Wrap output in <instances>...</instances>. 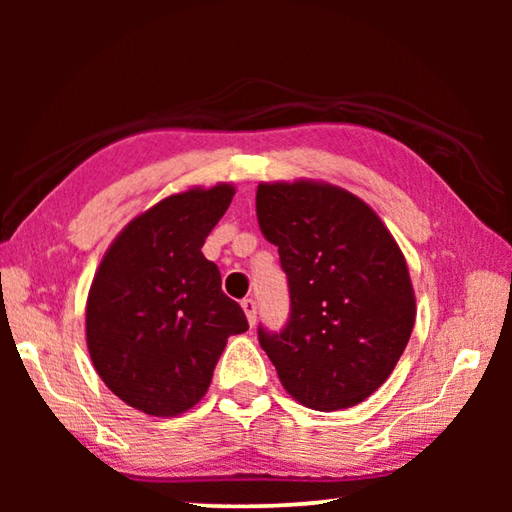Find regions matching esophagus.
Masks as SVG:
<instances>
[{
  "label": "esophagus",
  "instance_id": "esophagus-1",
  "mask_svg": "<svg viewBox=\"0 0 512 512\" xmlns=\"http://www.w3.org/2000/svg\"><path fill=\"white\" fill-rule=\"evenodd\" d=\"M241 307H244V311H246L248 323L255 325V320H257V302L253 298H244V300H241Z\"/></svg>",
  "mask_w": 512,
  "mask_h": 512
}]
</instances>
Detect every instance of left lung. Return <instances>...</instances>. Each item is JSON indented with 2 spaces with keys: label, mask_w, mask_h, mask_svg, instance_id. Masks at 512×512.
Listing matches in <instances>:
<instances>
[{
  "label": "left lung",
  "mask_w": 512,
  "mask_h": 512,
  "mask_svg": "<svg viewBox=\"0 0 512 512\" xmlns=\"http://www.w3.org/2000/svg\"><path fill=\"white\" fill-rule=\"evenodd\" d=\"M255 205L291 300L280 332L257 327L259 345L309 409L363 402L393 372L415 323L400 246L361 198L334 185L266 183Z\"/></svg>",
  "instance_id": "obj_1"
}]
</instances>
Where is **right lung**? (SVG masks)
<instances>
[{"label":"right lung","instance_id":"right-lung-1","mask_svg":"<svg viewBox=\"0 0 512 512\" xmlns=\"http://www.w3.org/2000/svg\"><path fill=\"white\" fill-rule=\"evenodd\" d=\"M235 196L230 185L189 189L121 230L99 266L85 309L94 368L119 400L149 415H178L210 388L244 309L221 291L201 248Z\"/></svg>","mask_w":512,"mask_h":512}]
</instances>
